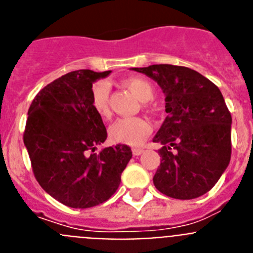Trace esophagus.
<instances>
[{"mask_svg": "<svg viewBox=\"0 0 253 253\" xmlns=\"http://www.w3.org/2000/svg\"><path fill=\"white\" fill-rule=\"evenodd\" d=\"M143 153V149L142 148H134L133 149V154L134 156H139V154Z\"/></svg>", "mask_w": 253, "mask_h": 253, "instance_id": "obj_1", "label": "esophagus"}]
</instances>
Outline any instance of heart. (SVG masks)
<instances>
[{"instance_id":"heart-1","label":"heart","mask_w":253,"mask_h":253,"mask_svg":"<svg viewBox=\"0 0 253 253\" xmlns=\"http://www.w3.org/2000/svg\"><path fill=\"white\" fill-rule=\"evenodd\" d=\"M124 84L137 96L140 101H149L153 99V87L143 78H125ZM109 96H110V87L107 82L99 81L93 84L92 90H91V104H92L96 114L101 118H109L110 115ZM151 130V124L143 118H123L111 125L109 134H110L111 140L114 142L137 147L144 142Z\"/></svg>"}]
</instances>
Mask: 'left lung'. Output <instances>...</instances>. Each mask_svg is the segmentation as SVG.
<instances>
[{"label": "left lung", "mask_w": 253, "mask_h": 253, "mask_svg": "<svg viewBox=\"0 0 253 253\" xmlns=\"http://www.w3.org/2000/svg\"><path fill=\"white\" fill-rule=\"evenodd\" d=\"M131 69L154 80L166 96L167 116L153 138L162 144L154 186L180 200L204 195L231 161L232 116L222 92L187 67L153 64Z\"/></svg>", "instance_id": "left-lung-1"}]
</instances>
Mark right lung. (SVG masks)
I'll return each mask as SVG.
<instances>
[{
	"label": "right lung",
	"mask_w": 253,
	"mask_h": 253,
	"mask_svg": "<svg viewBox=\"0 0 253 253\" xmlns=\"http://www.w3.org/2000/svg\"><path fill=\"white\" fill-rule=\"evenodd\" d=\"M111 71H73L46 84L28 111L24 144L33 172L46 193L67 207L86 209L114 195L131 158L116 144L95 153L107 138L91 104L92 84Z\"/></svg>",
	"instance_id": "add662e5"
}]
</instances>
